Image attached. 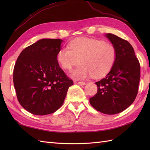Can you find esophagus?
I'll return each instance as SVG.
<instances>
[{
  "label": "esophagus",
  "mask_w": 150,
  "mask_h": 150,
  "mask_svg": "<svg viewBox=\"0 0 150 150\" xmlns=\"http://www.w3.org/2000/svg\"><path fill=\"white\" fill-rule=\"evenodd\" d=\"M74 83L79 84V85H85L86 84V82H80V81H74Z\"/></svg>",
  "instance_id": "34e87169"
}]
</instances>
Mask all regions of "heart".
<instances>
[{
	"label": "heart",
	"mask_w": 150,
	"mask_h": 150,
	"mask_svg": "<svg viewBox=\"0 0 150 150\" xmlns=\"http://www.w3.org/2000/svg\"><path fill=\"white\" fill-rule=\"evenodd\" d=\"M117 59L113 44L104 40L78 37L70 42L68 47H62L57 53V60L63 69L70 71L79 63L81 65L71 73V77L82 80L93 76L101 78L113 68Z\"/></svg>",
	"instance_id": "1"
}]
</instances>
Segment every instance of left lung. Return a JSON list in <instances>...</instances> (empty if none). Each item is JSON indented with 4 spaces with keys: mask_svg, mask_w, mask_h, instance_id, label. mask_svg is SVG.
I'll list each match as a JSON object with an SVG mask.
<instances>
[{
    "mask_svg": "<svg viewBox=\"0 0 150 150\" xmlns=\"http://www.w3.org/2000/svg\"><path fill=\"white\" fill-rule=\"evenodd\" d=\"M117 50V59L106 77L96 82L97 93L90 103L100 112L114 115L122 112L135 100L138 93L141 66L132 46L128 41L107 33Z\"/></svg>",
    "mask_w": 150,
    "mask_h": 150,
    "instance_id": "left-lung-1",
    "label": "left lung"
}]
</instances>
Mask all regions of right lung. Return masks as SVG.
I'll list each match as a JSON object with an SVG mask.
<instances>
[{"label": "right lung", "instance_id": "obj_1", "mask_svg": "<svg viewBox=\"0 0 150 150\" xmlns=\"http://www.w3.org/2000/svg\"><path fill=\"white\" fill-rule=\"evenodd\" d=\"M61 39H43L21 53L13 70V84L19 103L37 115L53 113L62 106L73 84L57 60Z\"/></svg>", "mask_w": 150, "mask_h": 150}]
</instances>
